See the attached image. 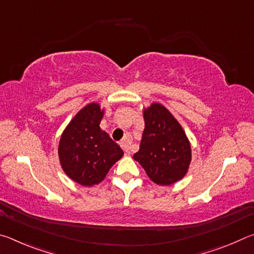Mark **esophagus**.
I'll return each mask as SVG.
<instances>
[{"instance_id":"34e87169","label":"esophagus","mask_w":254,"mask_h":254,"mask_svg":"<svg viewBox=\"0 0 254 254\" xmlns=\"http://www.w3.org/2000/svg\"><path fill=\"white\" fill-rule=\"evenodd\" d=\"M130 145H131V140L128 137H126L122 142H121V147L124 150L126 154H130Z\"/></svg>"}]
</instances>
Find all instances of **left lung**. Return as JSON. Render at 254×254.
I'll list each match as a JSON object with an SVG mask.
<instances>
[{"label":"left lung","instance_id":"1","mask_svg":"<svg viewBox=\"0 0 254 254\" xmlns=\"http://www.w3.org/2000/svg\"><path fill=\"white\" fill-rule=\"evenodd\" d=\"M144 130L134 160L153 183L173 185L186 175L191 149L186 134L170 112L158 103L143 112Z\"/></svg>","mask_w":254,"mask_h":254}]
</instances>
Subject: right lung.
Masks as SVG:
<instances>
[{
  "label": "right lung",
  "mask_w": 254,
  "mask_h": 254,
  "mask_svg": "<svg viewBox=\"0 0 254 254\" xmlns=\"http://www.w3.org/2000/svg\"><path fill=\"white\" fill-rule=\"evenodd\" d=\"M104 111L96 103L77 113L60 137V165L70 179L83 186L100 184L123 156L122 149L100 127Z\"/></svg>",
  "instance_id": "obj_1"
}]
</instances>
